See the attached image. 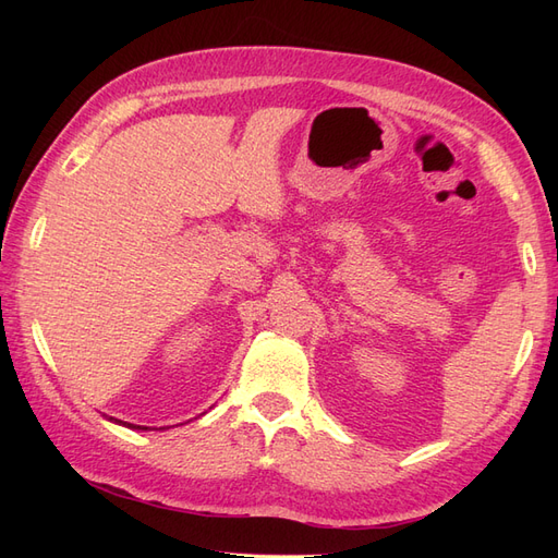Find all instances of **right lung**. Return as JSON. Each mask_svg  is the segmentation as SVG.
I'll use <instances>...</instances> for the list:
<instances>
[{"label": "right lung", "instance_id": "right-lung-1", "mask_svg": "<svg viewBox=\"0 0 558 558\" xmlns=\"http://www.w3.org/2000/svg\"><path fill=\"white\" fill-rule=\"evenodd\" d=\"M132 428H140V426H132Z\"/></svg>", "mask_w": 558, "mask_h": 558}]
</instances>
